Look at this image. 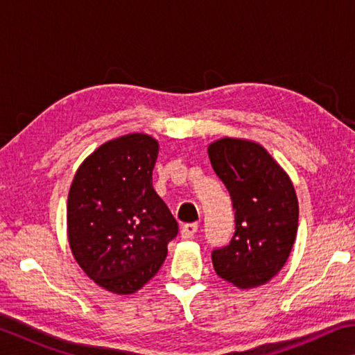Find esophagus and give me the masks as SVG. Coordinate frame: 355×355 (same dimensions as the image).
I'll return each mask as SVG.
<instances>
[{"label":"esophagus","instance_id":"1","mask_svg":"<svg viewBox=\"0 0 355 355\" xmlns=\"http://www.w3.org/2000/svg\"><path fill=\"white\" fill-rule=\"evenodd\" d=\"M197 227H199V225H197L196 222H191V224H184L182 227V232H180V235H182V238H184V239H189V238L196 235Z\"/></svg>","mask_w":355,"mask_h":355}]
</instances>
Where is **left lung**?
Segmentation results:
<instances>
[{"label": "left lung", "mask_w": 355, "mask_h": 355, "mask_svg": "<svg viewBox=\"0 0 355 355\" xmlns=\"http://www.w3.org/2000/svg\"><path fill=\"white\" fill-rule=\"evenodd\" d=\"M208 156L235 209L232 241L211 254L214 271L241 290L264 285L284 268L296 239L294 186L257 142L222 137L209 144Z\"/></svg>", "instance_id": "obj_1"}]
</instances>
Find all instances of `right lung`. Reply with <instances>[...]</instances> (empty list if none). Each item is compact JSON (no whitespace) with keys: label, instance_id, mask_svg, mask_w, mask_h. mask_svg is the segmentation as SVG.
Returning <instances> with one entry per match:
<instances>
[{"label":"right lung","instance_id":"1","mask_svg":"<svg viewBox=\"0 0 355 355\" xmlns=\"http://www.w3.org/2000/svg\"><path fill=\"white\" fill-rule=\"evenodd\" d=\"M158 141L133 133L107 141L83 161L67 200L76 263L95 284L131 294L159 271L178 224L156 194Z\"/></svg>","mask_w":355,"mask_h":355}]
</instances>
